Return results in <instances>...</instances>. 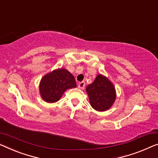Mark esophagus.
<instances>
[{"label":"esophagus","mask_w":158,"mask_h":158,"mask_svg":"<svg viewBox=\"0 0 158 158\" xmlns=\"http://www.w3.org/2000/svg\"><path fill=\"white\" fill-rule=\"evenodd\" d=\"M84 86H85V82L84 81H81L78 84V87L80 89H84Z\"/></svg>","instance_id":"34e87169"}]
</instances>
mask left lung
I'll return each instance as SVG.
<instances>
[{
  "mask_svg": "<svg viewBox=\"0 0 158 158\" xmlns=\"http://www.w3.org/2000/svg\"><path fill=\"white\" fill-rule=\"evenodd\" d=\"M91 106L98 111L109 109L116 99L115 88L109 79L98 74L92 84L86 87Z\"/></svg>",
  "mask_w": 158,
  "mask_h": 158,
  "instance_id": "8db88e82",
  "label": "left lung"
}]
</instances>
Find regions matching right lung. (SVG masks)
Returning <instances> with one entry per match:
<instances>
[{
    "mask_svg": "<svg viewBox=\"0 0 158 158\" xmlns=\"http://www.w3.org/2000/svg\"><path fill=\"white\" fill-rule=\"evenodd\" d=\"M77 86L73 75L64 69H59L46 74L40 84V93L47 102L54 103L60 100L68 89Z\"/></svg>",
    "mask_w": 158,
    "mask_h": 158,
    "instance_id": "obj_1",
    "label": "right lung"
}]
</instances>
